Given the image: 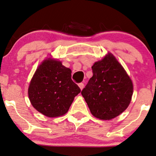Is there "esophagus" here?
Here are the masks:
<instances>
[{"label": "esophagus", "mask_w": 156, "mask_h": 156, "mask_svg": "<svg viewBox=\"0 0 156 156\" xmlns=\"http://www.w3.org/2000/svg\"><path fill=\"white\" fill-rule=\"evenodd\" d=\"M78 86L80 88V90H83V87H84V84H83V83H79V84H78Z\"/></svg>", "instance_id": "obj_1"}]
</instances>
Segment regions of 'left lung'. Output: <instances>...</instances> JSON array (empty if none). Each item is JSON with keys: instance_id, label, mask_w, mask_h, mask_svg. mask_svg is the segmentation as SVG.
Returning a JSON list of instances; mask_svg holds the SVG:
<instances>
[{"instance_id": "1", "label": "left lung", "mask_w": 156, "mask_h": 156, "mask_svg": "<svg viewBox=\"0 0 156 156\" xmlns=\"http://www.w3.org/2000/svg\"><path fill=\"white\" fill-rule=\"evenodd\" d=\"M93 77L81 92L94 117L113 119L130 104L133 83L122 66L109 53L92 66Z\"/></svg>"}]
</instances>
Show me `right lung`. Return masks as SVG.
Returning <instances> with one entry per match:
<instances>
[{
	"label": "right lung",
	"mask_w": 156,
	"mask_h": 156,
	"mask_svg": "<svg viewBox=\"0 0 156 156\" xmlns=\"http://www.w3.org/2000/svg\"><path fill=\"white\" fill-rule=\"evenodd\" d=\"M80 87L72 80L71 70L61 61L46 59L39 66L28 88L31 104L42 115L60 117L69 111Z\"/></svg>",
	"instance_id": "obj_1"
}]
</instances>
